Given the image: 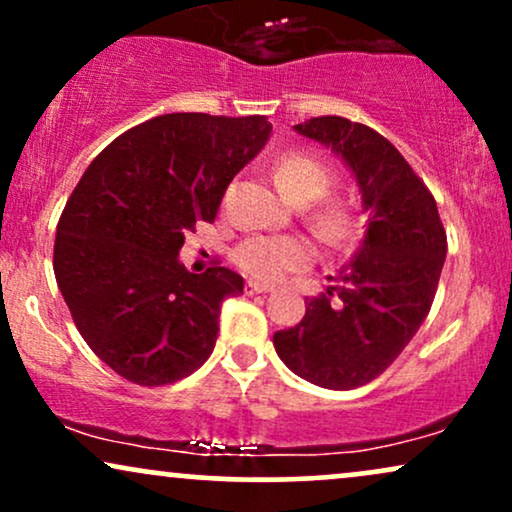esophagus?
Listing matches in <instances>:
<instances>
[{
    "label": "esophagus",
    "instance_id": "obj_1",
    "mask_svg": "<svg viewBox=\"0 0 512 512\" xmlns=\"http://www.w3.org/2000/svg\"><path fill=\"white\" fill-rule=\"evenodd\" d=\"M272 291V286L269 284H262V281H248V284H245V293H269Z\"/></svg>",
    "mask_w": 512,
    "mask_h": 512
}]
</instances>
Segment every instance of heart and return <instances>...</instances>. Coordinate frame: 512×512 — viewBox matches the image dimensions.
<instances>
[{"label":"heart","mask_w":512,"mask_h":512,"mask_svg":"<svg viewBox=\"0 0 512 512\" xmlns=\"http://www.w3.org/2000/svg\"><path fill=\"white\" fill-rule=\"evenodd\" d=\"M274 180L281 195L293 204H310L305 214L310 231L322 245L346 250L361 236V214L344 197L327 192L334 185V170L308 151H286L274 161ZM313 245L301 236H250L233 250V264L243 274L260 281H276L303 269L313 260Z\"/></svg>","instance_id":"b5f03b06"}]
</instances>
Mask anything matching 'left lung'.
Returning <instances> with one entry per match:
<instances>
[{
	"label": "left lung",
	"instance_id": "left-lung-1",
	"mask_svg": "<svg viewBox=\"0 0 512 512\" xmlns=\"http://www.w3.org/2000/svg\"><path fill=\"white\" fill-rule=\"evenodd\" d=\"M296 132L342 154L370 216L354 260L330 276L327 293L305 301L296 327L274 334V349L308 383L354 390L385 373L419 332L436 298L448 238L431 190L373 127L322 115Z\"/></svg>",
	"mask_w": 512,
	"mask_h": 512
}]
</instances>
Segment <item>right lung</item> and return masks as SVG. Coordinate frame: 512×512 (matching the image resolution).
<instances>
[{
	"instance_id": "obj_1",
	"label": "right lung",
	"mask_w": 512,
	"mask_h": 512,
	"mask_svg": "<svg viewBox=\"0 0 512 512\" xmlns=\"http://www.w3.org/2000/svg\"><path fill=\"white\" fill-rule=\"evenodd\" d=\"M262 115L170 113L127 129L91 161L55 236V279L74 325L117 375L144 387L207 361L243 276L178 260L185 233L214 221L231 180L267 144Z\"/></svg>"
}]
</instances>
